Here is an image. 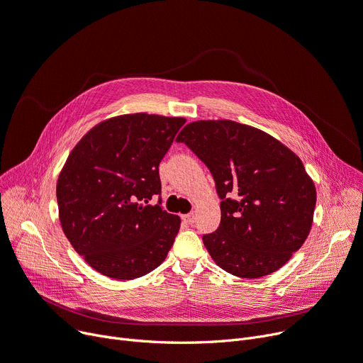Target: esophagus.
Masks as SVG:
<instances>
[{
  "label": "esophagus",
  "instance_id": "1",
  "mask_svg": "<svg viewBox=\"0 0 363 363\" xmlns=\"http://www.w3.org/2000/svg\"><path fill=\"white\" fill-rule=\"evenodd\" d=\"M195 220H196V217H195V214H194V213H189V214L183 216V221H184V223H187V224H194V223H195Z\"/></svg>",
  "mask_w": 363,
  "mask_h": 363
}]
</instances>
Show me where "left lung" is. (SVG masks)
<instances>
[{"mask_svg":"<svg viewBox=\"0 0 363 363\" xmlns=\"http://www.w3.org/2000/svg\"><path fill=\"white\" fill-rule=\"evenodd\" d=\"M216 182L221 220L202 236L213 260L239 278L281 269L304 244L316 189L294 152L262 130L235 121H196L176 139Z\"/></svg>","mask_w":363,"mask_h":363,"instance_id":"8db88e82","label":"left lung"}]
</instances>
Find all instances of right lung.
Listing matches in <instances>:
<instances>
[{"mask_svg": "<svg viewBox=\"0 0 363 363\" xmlns=\"http://www.w3.org/2000/svg\"><path fill=\"white\" fill-rule=\"evenodd\" d=\"M184 123L147 113L116 116L90 130L69 155L56 191L62 229L108 278L145 276L174 244L180 217L162 208L160 164Z\"/></svg>", "mask_w": 363, "mask_h": 363, "instance_id": "add662e5", "label": "right lung"}]
</instances>
